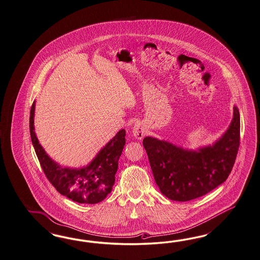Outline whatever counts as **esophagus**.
<instances>
[{
    "mask_svg": "<svg viewBox=\"0 0 260 260\" xmlns=\"http://www.w3.org/2000/svg\"><path fill=\"white\" fill-rule=\"evenodd\" d=\"M133 134L137 139H142L147 134V129L142 124L136 123L133 128Z\"/></svg>",
    "mask_w": 260,
    "mask_h": 260,
    "instance_id": "34e87169",
    "label": "esophagus"
}]
</instances>
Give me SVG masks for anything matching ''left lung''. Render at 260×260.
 <instances>
[{
    "label": "left lung",
    "mask_w": 260,
    "mask_h": 260,
    "mask_svg": "<svg viewBox=\"0 0 260 260\" xmlns=\"http://www.w3.org/2000/svg\"><path fill=\"white\" fill-rule=\"evenodd\" d=\"M239 145L237 107L228 132L214 145L198 152L153 137L143 139L156 185L164 196L176 201L200 198L222 184L233 168Z\"/></svg>",
    "instance_id": "obj_1"
}]
</instances>
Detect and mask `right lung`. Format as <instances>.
<instances>
[{"label": "right lung", "mask_w": 260, "mask_h": 260, "mask_svg": "<svg viewBox=\"0 0 260 260\" xmlns=\"http://www.w3.org/2000/svg\"><path fill=\"white\" fill-rule=\"evenodd\" d=\"M35 102L30 112L31 143L48 181L64 197L78 203L94 204L103 201L114 185L118 160L125 144V131H120L93 158L81 169L62 168L46 155L34 132Z\"/></svg>", "instance_id": "1"}]
</instances>
